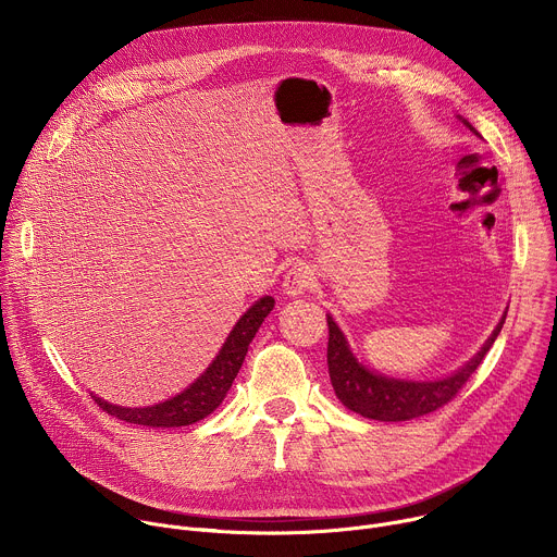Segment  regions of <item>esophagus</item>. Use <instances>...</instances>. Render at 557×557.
I'll return each mask as SVG.
<instances>
[{
    "mask_svg": "<svg viewBox=\"0 0 557 557\" xmlns=\"http://www.w3.org/2000/svg\"><path fill=\"white\" fill-rule=\"evenodd\" d=\"M312 282H314L312 269L308 264L299 262V264H295L286 271L284 282H282V290L288 297H297V295H304L312 286Z\"/></svg>",
    "mask_w": 557,
    "mask_h": 557,
    "instance_id": "obj_1",
    "label": "esophagus"
}]
</instances>
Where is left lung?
I'll use <instances>...</instances> for the list:
<instances>
[{
	"label": "left lung",
	"instance_id": "obj_1",
	"mask_svg": "<svg viewBox=\"0 0 557 557\" xmlns=\"http://www.w3.org/2000/svg\"><path fill=\"white\" fill-rule=\"evenodd\" d=\"M475 136V127L469 121L458 116ZM507 320V310L503 312L498 326L487 337L483 348L475 352L462 368L454 374L436 381H406L385 376L381 372L363 366L350 350L346 335L337 326V322L329 314V374L337 399L352 412L374 419V421H410L423 414H430L445 404H449L458 389L467 383V379L481 366L496 337L503 331Z\"/></svg>",
	"mask_w": 557,
	"mask_h": 557
}]
</instances>
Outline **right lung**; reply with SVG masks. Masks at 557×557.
Instances as JSON below:
<instances>
[{
	"label": "right lung",
	"mask_w": 557,
	"mask_h": 557,
	"mask_svg": "<svg viewBox=\"0 0 557 557\" xmlns=\"http://www.w3.org/2000/svg\"><path fill=\"white\" fill-rule=\"evenodd\" d=\"M275 299L264 295L260 297L243 317L237 320L233 331L228 333L226 342L222 344L215 359L209 363V368L181 394L172 396V399L147 406V408H123L112 406L99 396L95 401L99 408L125 423L147 425V428H183L202 421L209 417L222 401L233 383V379L240 372L249 344L253 342L258 329L262 326L264 317L273 310Z\"/></svg>",
	"instance_id": "1"
}]
</instances>
